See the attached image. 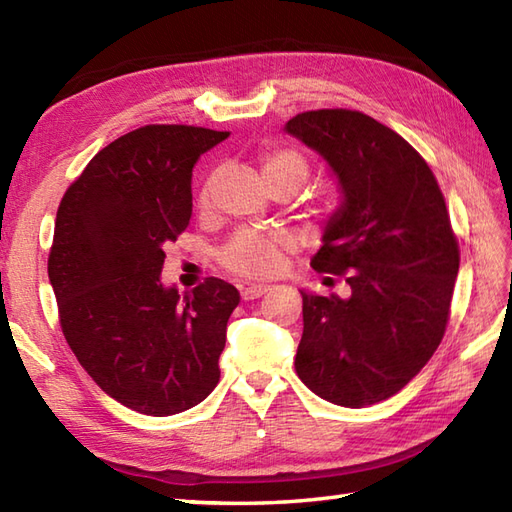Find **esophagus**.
I'll list each match as a JSON object with an SVG mask.
<instances>
[{"label": "esophagus", "instance_id": "34e87169", "mask_svg": "<svg viewBox=\"0 0 512 512\" xmlns=\"http://www.w3.org/2000/svg\"><path fill=\"white\" fill-rule=\"evenodd\" d=\"M268 290H270L268 286H257V284H253V286H248V288H242V299H244V301L259 299V297H264Z\"/></svg>", "mask_w": 512, "mask_h": 512}]
</instances>
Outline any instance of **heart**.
I'll use <instances>...</instances> for the list:
<instances>
[{
  "label": "heart",
  "mask_w": 512,
  "mask_h": 512,
  "mask_svg": "<svg viewBox=\"0 0 512 512\" xmlns=\"http://www.w3.org/2000/svg\"><path fill=\"white\" fill-rule=\"evenodd\" d=\"M259 165L270 191L290 189L295 193L308 178V160L288 147H270L259 154ZM213 176L206 178L198 193L200 209H209ZM290 246L286 235L239 231L222 248V264L242 277H270L281 264V253Z\"/></svg>",
  "instance_id": "obj_1"
}]
</instances>
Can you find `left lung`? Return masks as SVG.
<instances>
[{"label": "left lung", "mask_w": 512, "mask_h": 512, "mask_svg": "<svg viewBox=\"0 0 512 512\" xmlns=\"http://www.w3.org/2000/svg\"><path fill=\"white\" fill-rule=\"evenodd\" d=\"M286 132L328 162L341 204L310 266L347 275L352 295L301 290L303 385L341 407L398 394L447 330L460 248L427 162L394 129L354 110L303 112Z\"/></svg>", "instance_id": "1"}]
</instances>
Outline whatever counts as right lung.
<instances>
[{
    "label": "right lung",
    "mask_w": 512,
    "mask_h": 512,
    "mask_svg": "<svg viewBox=\"0 0 512 512\" xmlns=\"http://www.w3.org/2000/svg\"><path fill=\"white\" fill-rule=\"evenodd\" d=\"M228 132L147 125L103 147L57 211L48 277L65 341L107 396L145 416L198 405L220 380L239 292L224 279L178 295L165 246L189 226L191 176Z\"/></svg>",
    "instance_id": "right-lung-1"
}]
</instances>
